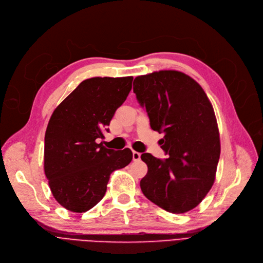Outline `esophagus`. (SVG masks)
Segmentation results:
<instances>
[{
    "instance_id": "esophagus-1",
    "label": "esophagus",
    "mask_w": 263,
    "mask_h": 263,
    "mask_svg": "<svg viewBox=\"0 0 263 263\" xmlns=\"http://www.w3.org/2000/svg\"><path fill=\"white\" fill-rule=\"evenodd\" d=\"M140 157H141V154L139 152H136V151L133 152V160L134 161H139Z\"/></svg>"
}]
</instances>
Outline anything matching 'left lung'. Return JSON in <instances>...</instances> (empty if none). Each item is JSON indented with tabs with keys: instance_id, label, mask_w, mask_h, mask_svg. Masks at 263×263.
I'll return each instance as SVG.
<instances>
[{
	"instance_id": "obj_1",
	"label": "left lung",
	"mask_w": 263,
	"mask_h": 263,
	"mask_svg": "<svg viewBox=\"0 0 263 263\" xmlns=\"http://www.w3.org/2000/svg\"><path fill=\"white\" fill-rule=\"evenodd\" d=\"M134 93L145 108L153 130L164 134L160 147L169 156L143 153V195L167 212L196 208L215 181L220 140L214 109L198 82L178 70L136 77Z\"/></svg>"
}]
</instances>
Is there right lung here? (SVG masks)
Masks as SVG:
<instances>
[{"label":"right lung","mask_w":263,"mask_h":263,"mask_svg":"<svg viewBox=\"0 0 263 263\" xmlns=\"http://www.w3.org/2000/svg\"><path fill=\"white\" fill-rule=\"evenodd\" d=\"M133 77L82 81L53 111L45 135L44 169L50 190L66 210L83 213L106 194L110 174L133 159L129 148L99 142L116 110L132 90Z\"/></svg>","instance_id":"1"}]
</instances>
